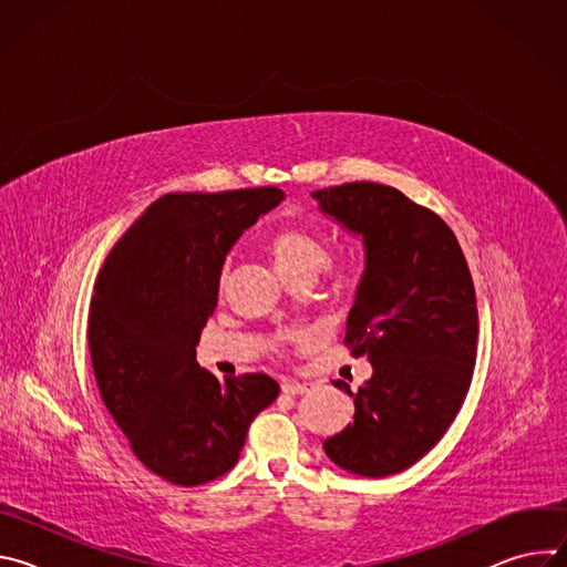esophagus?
<instances>
[{
    "label": "esophagus",
    "instance_id": "34e87169",
    "mask_svg": "<svg viewBox=\"0 0 567 567\" xmlns=\"http://www.w3.org/2000/svg\"><path fill=\"white\" fill-rule=\"evenodd\" d=\"M282 392L285 394H302V392H307V383H300L296 379H282Z\"/></svg>",
    "mask_w": 567,
    "mask_h": 567
}]
</instances>
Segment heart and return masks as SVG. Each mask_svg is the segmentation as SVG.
<instances>
[{
  "instance_id": "obj_1",
  "label": "heart",
  "mask_w": 567,
  "mask_h": 567,
  "mask_svg": "<svg viewBox=\"0 0 567 567\" xmlns=\"http://www.w3.org/2000/svg\"><path fill=\"white\" fill-rule=\"evenodd\" d=\"M267 251L285 280H291L296 276H313L320 265L326 262V247H322L320 237L300 226H285L276 230L267 241ZM337 280L339 285H348L350 274L339 271ZM289 339L293 343L302 341L300 334H293Z\"/></svg>"
}]
</instances>
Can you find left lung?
<instances>
[{
	"label": "left lung",
	"instance_id": "left-lung-1",
	"mask_svg": "<svg viewBox=\"0 0 567 567\" xmlns=\"http://www.w3.org/2000/svg\"><path fill=\"white\" fill-rule=\"evenodd\" d=\"M311 197L363 241L346 346L372 365L359 392L334 381L354 399V422L322 449L350 473L385 477L424 457L462 409L477 343L473 280L453 230L396 188L354 182Z\"/></svg>",
	"mask_w": 567,
	"mask_h": 567
}]
</instances>
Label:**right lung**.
Here are the masks:
<instances>
[{
    "instance_id": "right-lung-1",
    "label": "right lung",
    "mask_w": 567,
    "mask_h": 567,
    "mask_svg": "<svg viewBox=\"0 0 567 567\" xmlns=\"http://www.w3.org/2000/svg\"><path fill=\"white\" fill-rule=\"evenodd\" d=\"M282 197L278 188L158 197L96 278L87 337L103 403L134 455L182 487L230 471L280 392L262 372L219 381L195 348L228 251Z\"/></svg>"
}]
</instances>
